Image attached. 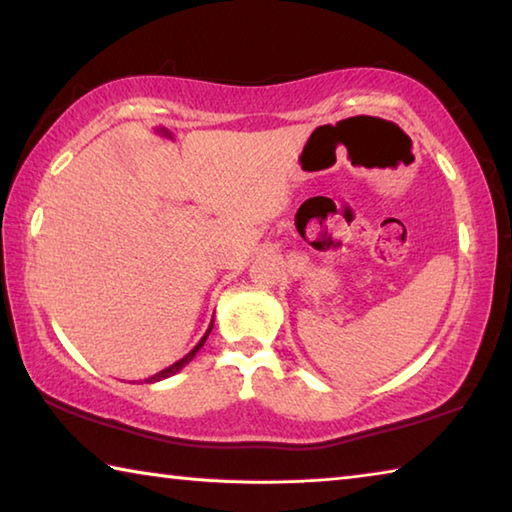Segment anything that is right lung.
Here are the masks:
<instances>
[{"instance_id": "right-lung-1", "label": "right lung", "mask_w": 512, "mask_h": 512, "mask_svg": "<svg viewBox=\"0 0 512 512\" xmlns=\"http://www.w3.org/2000/svg\"><path fill=\"white\" fill-rule=\"evenodd\" d=\"M212 327H214V323H210V327H207V332L203 334V339H201V341H198V343L194 345V348H192V350H189V352L185 354V357H183V359H180V361H176V363H171V366H169V368H164V370H160V372H158V375H153V377H149V379H144V381H146V384H155V381H162V379H167V377H171V375H176V372H180V370H183V368L187 366V363H189V361H192V359L196 357V354H198V350H201V348H203V345H205V341H207V336H210V332H212Z\"/></svg>"}]
</instances>
